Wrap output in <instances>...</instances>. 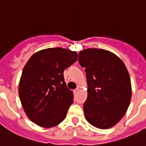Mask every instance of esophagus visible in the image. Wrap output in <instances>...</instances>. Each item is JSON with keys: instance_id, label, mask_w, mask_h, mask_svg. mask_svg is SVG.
<instances>
[{"instance_id": "esophagus-1", "label": "esophagus", "mask_w": 146, "mask_h": 146, "mask_svg": "<svg viewBox=\"0 0 146 146\" xmlns=\"http://www.w3.org/2000/svg\"><path fill=\"white\" fill-rule=\"evenodd\" d=\"M79 88H76V89H75V90H74V93H75V94H77V93L79 92Z\"/></svg>"}]
</instances>
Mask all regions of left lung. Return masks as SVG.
I'll return each instance as SVG.
<instances>
[{
	"label": "left lung",
	"mask_w": 146,
	"mask_h": 146,
	"mask_svg": "<svg viewBox=\"0 0 146 146\" xmlns=\"http://www.w3.org/2000/svg\"><path fill=\"white\" fill-rule=\"evenodd\" d=\"M79 63L85 67L87 98L83 104L90 125L108 129L125 115L131 100V83L121 60L104 49L88 48L79 53Z\"/></svg>",
	"instance_id": "8db88e82"
}]
</instances>
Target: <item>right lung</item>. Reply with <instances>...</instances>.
I'll return each mask as SVG.
<instances>
[{
	"mask_svg": "<svg viewBox=\"0 0 146 146\" xmlns=\"http://www.w3.org/2000/svg\"><path fill=\"white\" fill-rule=\"evenodd\" d=\"M78 54L53 48L36 52L25 64L19 83V96L25 113L36 125L51 128L65 119L73 103L63 71L77 61Z\"/></svg>",
	"mask_w": 146,
	"mask_h": 146,
	"instance_id": "obj_1",
	"label": "right lung"
}]
</instances>
